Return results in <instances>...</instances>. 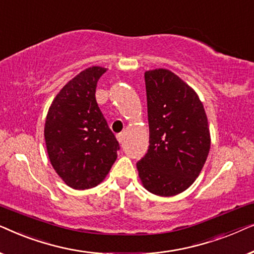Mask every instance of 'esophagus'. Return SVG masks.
Returning <instances> with one entry per match:
<instances>
[{
  "mask_svg": "<svg viewBox=\"0 0 254 254\" xmlns=\"http://www.w3.org/2000/svg\"><path fill=\"white\" fill-rule=\"evenodd\" d=\"M117 138H118V141H119V143L120 144H124V142H125V133H119L117 135Z\"/></svg>",
  "mask_w": 254,
  "mask_h": 254,
  "instance_id": "esophagus-1",
  "label": "esophagus"
}]
</instances>
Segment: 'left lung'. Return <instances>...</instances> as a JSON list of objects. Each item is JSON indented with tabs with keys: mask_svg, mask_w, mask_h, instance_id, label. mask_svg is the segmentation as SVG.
I'll list each match as a JSON object with an SVG mask.
<instances>
[{
	"mask_svg": "<svg viewBox=\"0 0 254 254\" xmlns=\"http://www.w3.org/2000/svg\"><path fill=\"white\" fill-rule=\"evenodd\" d=\"M149 148L136 163L149 192L173 196L192 185L210 149L203 105L195 91L168 69L145 71Z\"/></svg>",
	"mask_w": 254,
	"mask_h": 254,
	"instance_id": "1",
	"label": "left lung"
}]
</instances>
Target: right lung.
Returning <instances> with one entry per match:
<instances>
[{
  "label": "right lung",
  "instance_id": "obj_1",
  "mask_svg": "<svg viewBox=\"0 0 254 254\" xmlns=\"http://www.w3.org/2000/svg\"><path fill=\"white\" fill-rule=\"evenodd\" d=\"M105 71L90 67L69 81L54 98L45 123L51 164L75 190L102 183L120 149L96 100L97 82Z\"/></svg>",
  "mask_w": 254,
  "mask_h": 254
}]
</instances>
